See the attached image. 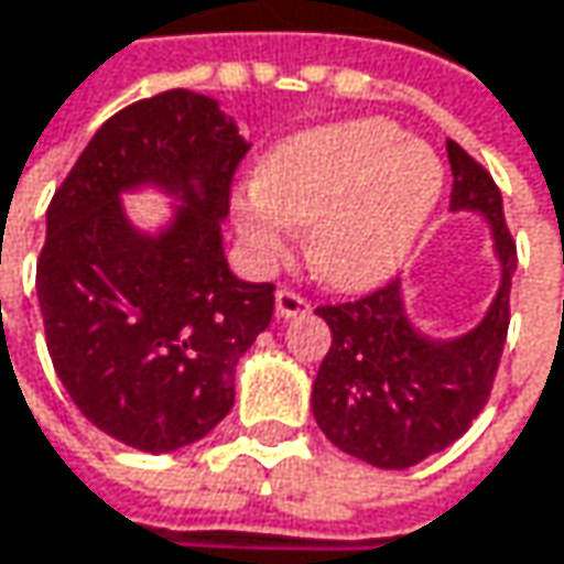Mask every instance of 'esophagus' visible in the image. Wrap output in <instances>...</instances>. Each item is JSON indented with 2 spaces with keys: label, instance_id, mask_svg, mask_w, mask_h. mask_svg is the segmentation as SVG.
Here are the masks:
<instances>
[{
  "label": "esophagus",
  "instance_id": "34e87169",
  "mask_svg": "<svg viewBox=\"0 0 564 564\" xmlns=\"http://www.w3.org/2000/svg\"><path fill=\"white\" fill-rule=\"evenodd\" d=\"M310 313V300L300 296L296 290H278V316L281 319H296V316H306Z\"/></svg>",
  "mask_w": 564,
  "mask_h": 564
}]
</instances>
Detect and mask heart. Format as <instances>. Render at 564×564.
I'll return each instance as SVG.
<instances>
[{"label": "heart", "instance_id": "heart-1", "mask_svg": "<svg viewBox=\"0 0 564 564\" xmlns=\"http://www.w3.org/2000/svg\"><path fill=\"white\" fill-rule=\"evenodd\" d=\"M438 193L442 164L426 141L358 119L281 144L258 186L235 199V226L258 264H274L290 251L293 226L313 225V271L333 286L361 290L406 261Z\"/></svg>", "mask_w": 564, "mask_h": 564}]
</instances>
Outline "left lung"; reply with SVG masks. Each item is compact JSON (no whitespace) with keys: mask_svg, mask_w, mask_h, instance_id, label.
<instances>
[{"mask_svg":"<svg viewBox=\"0 0 564 564\" xmlns=\"http://www.w3.org/2000/svg\"><path fill=\"white\" fill-rule=\"evenodd\" d=\"M445 151L448 206L481 213L494 231L500 290L485 319L458 338H430L410 323L400 281L316 310L333 329V345L313 381V416L341 452L387 471L420 465L468 433L490 397L510 326L517 245L500 189L462 144L448 138Z\"/></svg>","mask_w":564,"mask_h":564,"instance_id":"8db88e82","label":"left lung"}]
</instances>
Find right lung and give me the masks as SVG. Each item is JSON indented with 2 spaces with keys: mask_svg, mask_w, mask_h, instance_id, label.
Instances as JSON below:
<instances>
[{
  "mask_svg": "<svg viewBox=\"0 0 564 564\" xmlns=\"http://www.w3.org/2000/svg\"><path fill=\"white\" fill-rule=\"evenodd\" d=\"M248 141L219 102L167 89L116 112L47 206L37 303L61 384L106 435L174 452L235 403V365L271 326L274 283L238 281L223 251ZM161 185L183 207L161 236L118 196Z\"/></svg>",
  "mask_w": 564,
  "mask_h": 564,
  "instance_id": "obj_1",
  "label": "right lung"
}]
</instances>
